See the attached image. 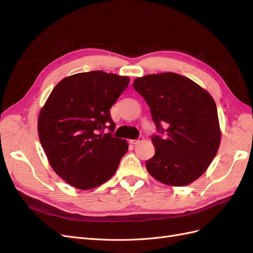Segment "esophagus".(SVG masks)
Segmentation results:
<instances>
[{
	"label": "esophagus",
	"mask_w": 253,
	"mask_h": 253,
	"mask_svg": "<svg viewBox=\"0 0 253 253\" xmlns=\"http://www.w3.org/2000/svg\"><path fill=\"white\" fill-rule=\"evenodd\" d=\"M142 140H143V136H139L137 139H131V140H129V143H131V144H137V143H139Z\"/></svg>",
	"instance_id": "1"
}]
</instances>
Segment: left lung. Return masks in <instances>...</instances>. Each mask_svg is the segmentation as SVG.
<instances>
[{
	"instance_id": "obj_1",
	"label": "left lung",
	"mask_w": 253,
	"mask_h": 253,
	"mask_svg": "<svg viewBox=\"0 0 253 253\" xmlns=\"http://www.w3.org/2000/svg\"><path fill=\"white\" fill-rule=\"evenodd\" d=\"M133 87L150 106L157 128L151 137L155 155L145 163L147 170L166 185H189L205 173L219 147L213 98L192 80L174 73L137 78Z\"/></svg>"
}]
</instances>
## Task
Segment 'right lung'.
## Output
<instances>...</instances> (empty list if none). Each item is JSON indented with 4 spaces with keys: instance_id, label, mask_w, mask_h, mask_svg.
<instances>
[{
    "instance_id": "obj_1",
    "label": "right lung",
    "mask_w": 253,
    "mask_h": 253,
    "mask_svg": "<svg viewBox=\"0 0 253 253\" xmlns=\"http://www.w3.org/2000/svg\"><path fill=\"white\" fill-rule=\"evenodd\" d=\"M128 83L126 76L101 71L76 74L61 80L45 102L39 138L53 171L71 186L93 189L117 171L128 144L112 135L110 109Z\"/></svg>"
}]
</instances>
